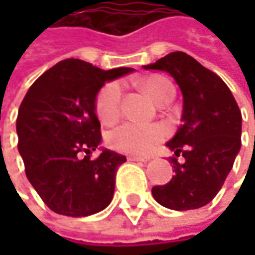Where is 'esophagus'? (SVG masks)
Returning <instances> with one entry per match:
<instances>
[{
  "label": "esophagus",
  "mask_w": 255,
  "mask_h": 255,
  "mask_svg": "<svg viewBox=\"0 0 255 255\" xmlns=\"http://www.w3.org/2000/svg\"><path fill=\"white\" fill-rule=\"evenodd\" d=\"M128 161H137V162H147V161H149V158H143V156H134V155H131V156H128Z\"/></svg>",
  "instance_id": "1"
}]
</instances>
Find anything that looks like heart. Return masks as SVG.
I'll return each mask as SVG.
<instances>
[{
	"label": "heart",
	"mask_w": 255,
	"mask_h": 255,
	"mask_svg": "<svg viewBox=\"0 0 255 255\" xmlns=\"http://www.w3.org/2000/svg\"><path fill=\"white\" fill-rule=\"evenodd\" d=\"M146 93L159 105L170 93H174L171 82L167 78L152 75L143 81ZM123 105V85L117 81L105 84L94 102L96 114L105 124H114L121 117ZM168 131L161 124H135L126 123L108 134V144L123 153L129 155H147L156 149V146L167 137Z\"/></svg>",
	"instance_id": "obj_1"
}]
</instances>
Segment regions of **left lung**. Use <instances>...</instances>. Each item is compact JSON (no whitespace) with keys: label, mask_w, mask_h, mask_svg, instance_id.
I'll return each instance as SVG.
<instances>
[{"label":"left lung","mask_w":255,"mask_h":255,"mask_svg":"<svg viewBox=\"0 0 255 255\" xmlns=\"http://www.w3.org/2000/svg\"><path fill=\"white\" fill-rule=\"evenodd\" d=\"M144 69L165 71L183 94V124L167 143L176 176L152 187L153 198L176 211L207 205L222 189L241 149L242 115L225 81L192 56L174 51ZM181 154L185 164L177 156Z\"/></svg>","instance_id":"8db88e82"}]
</instances>
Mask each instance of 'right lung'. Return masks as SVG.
I'll return each mask as SVG.
<instances>
[{"label":"right lung","instance_id":"1","mask_svg":"<svg viewBox=\"0 0 255 255\" xmlns=\"http://www.w3.org/2000/svg\"><path fill=\"white\" fill-rule=\"evenodd\" d=\"M131 71L66 59L27 90L16 121L17 147L26 177L51 211L85 217L112 201L117 171L127 158L106 149L91 158L102 140L94 102L106 81Z\"/></svg>","mask_w":255,"mask_h":255}]
</instances>
